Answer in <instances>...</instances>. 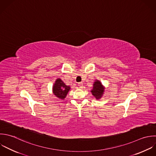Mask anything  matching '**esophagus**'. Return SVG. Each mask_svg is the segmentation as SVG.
Wrapping results in <instances>:
<instances>
[{"label":"esophagus","instance_id":"1","mask_svg":"<svg viewBox=\"0 0 156 156\" xmlns=\"http://www.w3.org/2000/svg\"><path fill=\"white\" fill-rule=\"evenodd\" d=\"M78 86L80 87V88H81V87H83V84L82 83H78Z\"/></svg>","mask_w":156,"mask_h":156}]
</instances>
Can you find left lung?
<instances>
[{
    "mask_svg": "<svg viewBox=\"0 0 156 156\" xmlns=\"http://www.w3.org/2000/svg\"><path fill=\"white\" fill-rule=\"evenodd\" d=\"M105 89V87L101 84V83L99 80H96L93 84V88L91 90V93L96 98V99L99 100L103 97Z\"/></svg>",
    "mask_w": 156,
    "mask_h": 156,
    "instance_id": "left-lung-1",
    "label": "left lung"
}]
</instances>
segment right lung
Instances as JSON below:
<instances>
[{
    "instance_id": "obj_1",
    "label": "right lung",
    "mask_w": 156,
    "mask_h": 156,
    "mask_svg": "<svg viewBox=\"0 0 156 156\" xmlns=\"http://www.w3.org/2000/svg\"><path fill=\"white\" fill-rule=\"evenodd\" d=\"M70 90V87L66 85L60 78L56 80L52 87L53 94L60 100L65 99Z\"/></svg>"
}]
</instances>
